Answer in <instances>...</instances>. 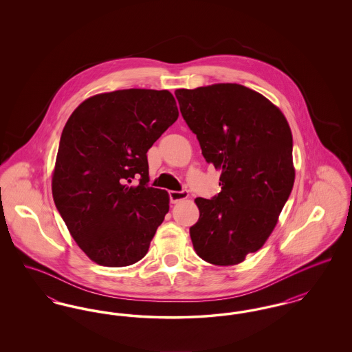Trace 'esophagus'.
Masks as SVG:
<instances>
[{
	"instance_id": "1",
	"label": "esophagus",
	"mask_w": 352,
	"mask_h": 352,
	"mask_svg": "<svg viewBox=\"0 0 352 352\" xmlns=\"http://www.w3.org/2000/svg\"><path fill=\"white\" fill-rule=\"evenodd\" d=\"M168 197L171 203H178V201H184L188 197V192L186 190L182 191H168Z\"/></svg>"
}]
</instances>
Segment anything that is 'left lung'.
Returning <instances> with one entry per match:
<instances>
[{
    "instance_id": "left-lung-1",
    "label": "left lung",
    "mask_w": 352,
    "mask_h": 352,
    "mask_svg": "<svg viewBox=\"0 0 352 352\" xmlns=\"http://www.w3.org/2000/svg\"><path fill=\"white\" fill-rule=\"evenodd\" d=\"M175 98L203 157L221 171L218 195L195 199L194 250L214 265L239 264L264 245L292 192V131L276 105L240 84L177 89Z\"/></svg>"
}]
</instances>
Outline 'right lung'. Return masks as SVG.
Masks as SVG:
<instances>
[{
    "label": "right lung",
    "instance_id": "right-lung-1",
    "mask_svg": "<svg viewBox=\"0 0 352 352\" xmlns=\"http://www.w3.org/2000/svg\"><path fill=\"white\" fill-rule=\"evenodd\" d=\"M168 91L121 89L83 101L60 135L52 198L80 250L102 267L140 261L168 211L146 153L178 118ZM138 181V186L131 182Z\"/></svg>",
    "mask_w": 352,
    "mask_h": 352
}]
</instances>
